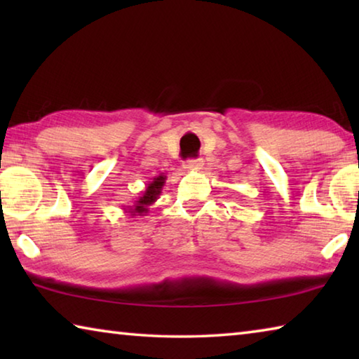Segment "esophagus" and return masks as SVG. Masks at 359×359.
<instances>
[{"label":"esophagus","instance_id":"esophagus-1","mask_svg":"<svg viewBox=\"0 0 359 359\" xmlns=\"http://www.w3.org/2000/svg\"><path fill=\"white\" fill-rule=\"evenodd\" d=\"M184 168L187 169V171H198V169L203 168V160H187L184 163Z\"/></svg>","mask_w":359,"mask_h":359}]
</instances>
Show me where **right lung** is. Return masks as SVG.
<instances>
[{
	"instance_id": "1",
	"label": "right lung",
	"mask_w": 359,
	"mask_h": 359,
	"mask_svg": "<svg viewBox=\"0 0 359 359\" xmlns=\"http://www.w3.org/2000/svg\"><path fill=\"white\" fill-rule=\"evenodd\" d=\"M166 182V175L160 174L156 177L151 179L145 190L141 193V196L136 198V201L133 203V205H126L125 214H130L131 217L135 215H145L149 212V205L154 204L158 198H160L163 187H165Z\"/></svg>"
}]
</instances>
